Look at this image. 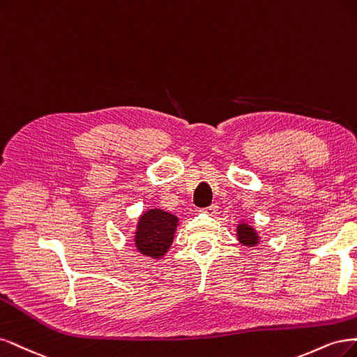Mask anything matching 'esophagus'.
<instances>
[{
    "instance_id": "esophagus-1",
    "label": "esophagus",
    "mask_w": 357,
    "mask_h": 357,
    "mask_svg": "<svg viewBox=\"0 0 357 357\" xmlns=\"http://www.w3.org/2000/svg\"><path fill=\"white\" fill-rule=\"evenodd\" d=\"M203 212L211 215V216H213V215L218 213V206H216V204H211V206H208V208H204Z\"/></svg>"
}]
</instances>
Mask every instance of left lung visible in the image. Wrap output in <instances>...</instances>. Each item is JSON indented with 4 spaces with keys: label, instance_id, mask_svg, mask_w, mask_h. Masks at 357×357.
Listing matches in <instances>:
<instances>
[{
    "label": "left lung",
    "instance_id": "1",
    "mask_svg": "<svg viewBox=\"0 0 357 357\" xmlns=\"http://www.w3.org/2000/svg\"><path fill=\"white\" fill-rule=\"evenodd\" d=\"M237 236H238L240 243H243L245 246L258 243V234L255 233V229L249 227L248 224H241L237 227Z\"/></svg>",
    "mask_w": 357,
    "mask_h": 357
}]
</instances>
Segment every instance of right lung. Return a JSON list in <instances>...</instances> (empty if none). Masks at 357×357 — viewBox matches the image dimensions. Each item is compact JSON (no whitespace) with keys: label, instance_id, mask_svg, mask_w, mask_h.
<instances>
[{"label":"right lung","instance_id":"right-lung-1","mask_svg":"<svg viewBox=\"0 0 357 357\" xmlns=\"http://www.w3.org/2000/svg\"><path fill=\"white\" fill-rule=\"evenodd\" d=\"M178 218L169 212L151 209L141 216L135 234L137 250L146 257H163L174 241Z\"/></svg>","mask_w":357,"mask_h":357}]
</instances>
